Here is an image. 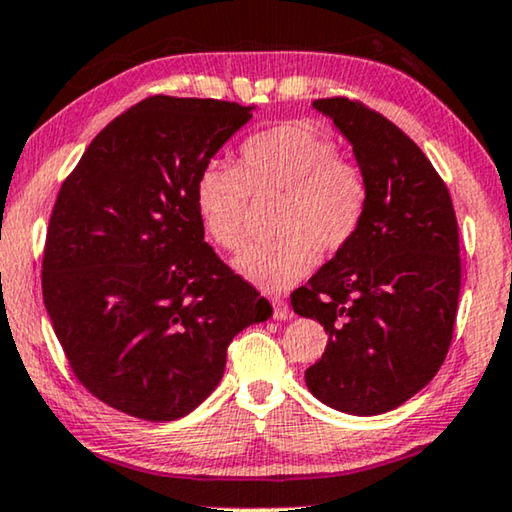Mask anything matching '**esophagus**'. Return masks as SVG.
Returning a JSON list of instances; mask_svg holds the SVG:
<instances>
[{
	"instance_id": "obj_1",
	"label": "esophagus",
	"mask_w": 512,
	"mask_h": 512,
	"mask_svg": "<svg viewBox=\"0 0 512 512\" xmlns=\"http://www.w3.org/2000/svg\"><path fill=\"white\" fill-rule=\"evenodd\" d=\"M271 305H273V317L280 319V322H282V319L289 317V308H287L285 299H280V296H273Z\"/></svg>"
}]
</instances>
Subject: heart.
I'll use <instances>...</instances> for the list:
<instances>
[{"instance_id":"obj_1","label":"heart","mask_w":512,"mask_h":512,"mask_svg":"<svg viewBox=\"0 0 512 512\" xmlns=\"http://www.w3.org/2000/svg\"><path fill=\"white\" fill-rule=\"evenodd\" d=\"M282 193L273 218L276 239L246 246L234 271L262 292H282L312 269L315 250L333 255L363 223L368 190L361 172L335 156L324 135L303 124H278L241 144V167L209 160L193 186L204 232L220 248L243 241L248 195Z\"/></svg>"}]
</instances>
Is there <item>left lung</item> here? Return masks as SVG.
Segmentation results:
<instances>
[{
	"label": "left lung",
	"instance_id": "1",
	"mask_svg": "<svg viewBox=\"0 0 512 512\" xmlns=\"http://www.w3.org/2000/svg\"><path fill=\"white\" fill-rule=\"evenodd\" d=\"M352 144L368 190L363 223L292 294L299 317L329 333L305 386L352 416L386 414L432 381L453 338L460 239L451 195L421 149L349 98L312 103Z\"/></svg>",
	"mask_w": 512,
	"mask_h": 512
}]
</instances>
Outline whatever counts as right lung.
Wrapping results in <instances>:
<instances>
[{"label":"right lung","instance_id":"add662e5","mask_svg":"<svg viewBox=\"0 0 512 512\" xmlns=\"http://www.w3.org/2000/svg\"><path fill=\"white\" fill-rule=\"evenodd\" d=\"M255 105L154 96L94 137L64 181L43 255V301L75 377L144 421L209 398L236 333L271 303L220 262L195 211L197 174Z\"/></svg>","mask_w":512,"mask_h":512}]
</instances>
